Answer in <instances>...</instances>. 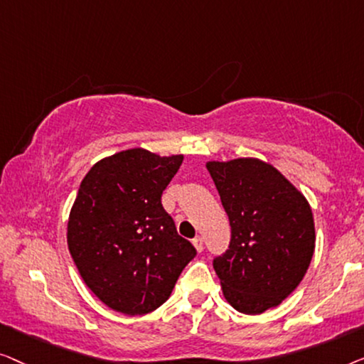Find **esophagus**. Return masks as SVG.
Here are the masks:
<instances>
[{
	"mask_svg": "<svg viewBox=\"0 0 364 364\" xmlns=\"http://www.w3.org/2000/svg\"><path fill=\"white\" fill-rule=\"evenodd\" d=\"M193 245H194V249L198 250V252H203L204 245H203V239L201 237H194L193 239Z\"/></svg>",
	"mask_w": 364,
	"mask_h": 364,
	"instance_id": "34e87169",
	"label": "esophagus"
}]
</instances>
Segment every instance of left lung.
Returning <instances> with one entry per match:
<instances>
[{
    "instance_id": "1",
    "label": "left lung",
    "mask_w": 364,
    "mask_h": 364,
    "mask_svg": "<svg viewBox=\"0 0 364 364\" xmlns=\"http://www.w3.org/2000/svg\"><path fill=\"white\" fill-rule=\"evenodd\" d=\"M231 223V244L214 260L224 299L240 314L282 304L304 280L315 250L306 198L259 158L206 161Z\"/></svg>"
}]
</instances>
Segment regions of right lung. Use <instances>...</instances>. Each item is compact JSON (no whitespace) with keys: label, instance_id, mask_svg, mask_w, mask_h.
<instances>
[{"label":"right lung","instance_id":"obj_1","mask_svg":"<svg viewBox=\"0 0 364 364\" xmlns=\"http://www.w3.org/2000/svg\"><path fill=\"white\" fill-rule=\"evenodd\" d=\"M183 158L130 148L102 158L80 183L68 221L70 255L85 285L119 314L165 304L196 255L161 206Z\"/></svg>","mask_w":364,"mask_h":364}]
</instances>
